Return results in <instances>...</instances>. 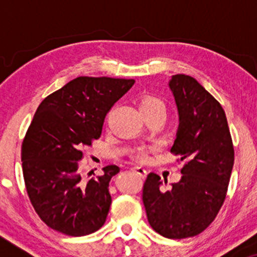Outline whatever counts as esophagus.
Listing matches in <instances>:
<instances>
[{"mask_svg":"<svg viewBox=\"0 0 257 257\" xmlns=\"http://www.w3.org/2000/svg\"><path fill=\"white\" fill-rule=\"evenodd\" d=\"M133 170H134V172L137 173L138 175L140 176V178H143V179L146 178L147 172H146L145 168H143V167H134V168H133Z\"/></svg>","mask_w":257,"mask_h":257,"instance_id":"1","label":"esophagus"}]
</instances>
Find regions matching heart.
<instances>
[{
  "instance_id": "b5f03b06",
  "label": "heart",
  "mask_w": 257,
  "mask_h": 257,
  "mask_svg": "<svg viewBox=\"0 0 257 257\" xmlns=\"http://www.w3.org/2000/svg\"><path fill=\"white\" fill-rule=\"evenodd\" d=\"M139 108H140L141 113H150V112H162L164 113V110H166V105L162 101L161 99L157 98V96L153 95H146L143 96L139 101ZM133 157L138 161L144 162L149 158V150L145 149V147H138V149L134 150L133 152Z\"/></svg>"
}]
</instances>
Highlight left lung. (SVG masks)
Returning <instances> with one entry per match:
<instances>
[{
  "label": "left lung",
  "instance_id": "obj_1",
  "mask_svg": "<svg viewBox=\"0 0 257 257\" xmlns=\"http://www.w3.org/2000/svg\"><path fill=\"white\" fill-rule=\"evenodd\" d=\"M169 87L180 117L170 152L185 162L182 176L166 190L161 176L150 173L143 202L156 232L182 239L199 234L219 214L231 179L234 149L222 106L202 84L179 73L173 76Z\"/></svg>",
  "mask_w": 257,
  "mask_h": 257
}]
</instances>
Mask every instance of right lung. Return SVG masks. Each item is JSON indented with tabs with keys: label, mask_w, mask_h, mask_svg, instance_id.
I'll use <instances>...</instances> for the list:
<instances>
[{
	"label": "right lung",
	"mask_w": 257,
	"mask_h": 257,
	"mask_svg": "<svg viewBox=\"0 0 257 257\" xmlns=\"http://www.w3.org/2000/svg\"><path fill=\"white\" fill-rule=\"evenodd\" d=\"M134 82L81 76L38 106L22 144L23 175L35 211L54 231L82 237L105 223L112 202L108 184L119 168L106 166L102 175L88 180L79 162Z\"/></svg>",
	"instance_id": "1"
}]
</instances>
